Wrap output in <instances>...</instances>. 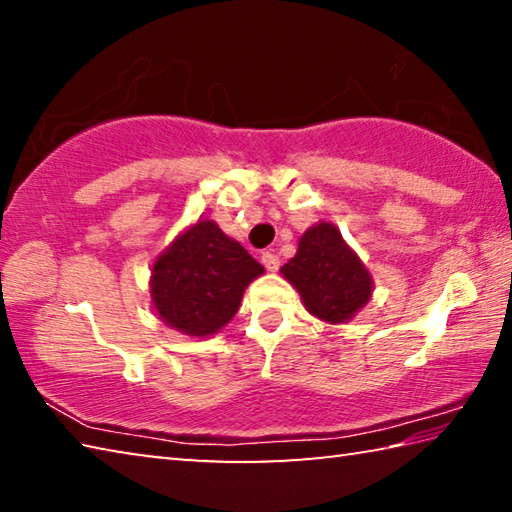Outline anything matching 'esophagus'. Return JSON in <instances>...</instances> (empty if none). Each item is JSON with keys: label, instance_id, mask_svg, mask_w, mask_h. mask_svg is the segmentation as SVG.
I'll return each instance as SVG.
<instances>
[{"label": "esophagus", "instance_id": "34e87169", "mask_svg": "<svg viewBox=\"0 0 512 512\" xmlns=\"http://www.w3.org/2000/svg\"><path fill=\"white\" fill-rule=\"evenodd\" d=\"M262 264L266 266V271H277L280 268V257L273 250H266V253H262Z\"/></svg>", "mask_w": 512, "mask_h": 512}]
</instances>
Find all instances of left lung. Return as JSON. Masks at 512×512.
<instances>
[{"instance_id": "8db88e82", "label": "left lung", "mask_w": 512, "mask_h": 512, "mask_svg": "<svg viewBox=\"0 0 512 512\" xmlns=\"http://www.w3.org/2000/svg\"><path fill=\"white\" fill-rule=\"evenodd\" d=\"M284 280L300 293L311 316L329 325L348 323L372 298V275L348 246L334 223L320 221L298 241V250L280 268Z\"/></svg>"}]
</instances>
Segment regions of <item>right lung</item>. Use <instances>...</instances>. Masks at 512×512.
<instances>
[{
  "label": "right lung",
  "mask_w": 512,
  "mask_h": 512,
  "mask_svg": "<svg viewBox=\"0 0 512 512\" xmlns=\"http://www.w3.org/2000/svg\"><path fill=\"white\" fill-rule=\"evenodd\" d=\"M264 266L210 219H198L155 257L149 293L164 325L187 336H212L237 314Z\"/></svg>",
  "instance_id": "obj_1"
}]
</instances>
